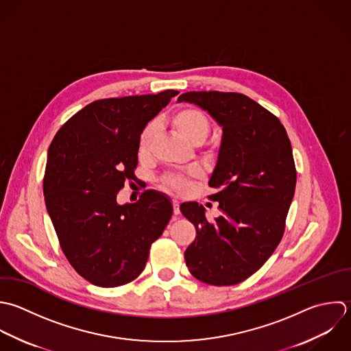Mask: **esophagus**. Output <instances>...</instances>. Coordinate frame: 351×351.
<instances>
[{"instance_id":"34e87169","label":"esophagus","mask_w":351,"mask_h":351,"mask_svg":"<svg viewBox=\"0 0 351 351\" xmlns=\"http://www.w3.org/2000/svg\"><path fill=\"white\" fill-rule=\"evenodd\" d=\"M172 205H173V213L179 215L180 213V208H179V201L178 199H172Z\"/></svg>"}]
</instances>
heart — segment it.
I'll use <instances>...</instances> for the list:
<instances>
[{"label": "heart", "mask_w": 351, "mask_h": 351, "mask_svg": "<svg viewBox=\"0 0 351 351\" xmlns=\"http://www.w3.org/2000/svg\"><path fill=\"white\" fill-rule=\"evenodd\" d=\"M169 124L173 131L186 142L193 145H199L206 139L210 132V121L206 114L193 106H184L178 109L169 117ZM154 139V127L147 125L138 141V153L141 157H145L152 147ZM189 183L183 178H167L164 180V187L173 191H184Z\"/></svg>", "instance_id": "obj_1"}]
</instances>
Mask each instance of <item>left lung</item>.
<instances>
[{"label": "left lung", "instance_id": "obj_1", "mask_svg": "<svg viewBox=\"0 0 351 351\" xmlns=\"http://www.w3.org/2000/svg\"><path fill=\"white\" fill-rule=\"evenodd\" d=\"M178 102L206 110L223 130L209 179V199L219 202L221 215L210 221L198 202L180 205L197 230L184 252L186 265L206 285H238L282 241L297 183L291 143L280 120L243 94L190 91Z\"/></svg>", "mask_w": 351, "mask_h": 351}]
</instances>
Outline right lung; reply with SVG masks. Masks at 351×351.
<instances>
[{
  "mask_svg": "<svg viewBox=\"0 0 351 351\" xmlns=\"http://www.w3.org/2000/svg\"><path fill=\"white\" fill-rule=\"evenodd\" d=\"M176 90L98 99L56 134L43 195L60 246L75 271L99 287L130 283L145 269L152 243L172 216L169 198L147 190L135 204L116 195L134 179L138 141Z\"/></svg>",
  "mask_w": 351,
  "mask_h": 351,
  "instance_id": "1",
  "label": "right lung"
}]
</instances>
